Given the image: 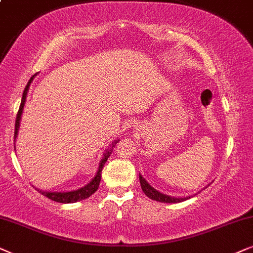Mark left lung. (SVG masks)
Segmentation results:
<instances>
[{"mask_svg": "<svg viewBox=\"0 0 253 253\" xmlns=\"http://www.w3.org/2000/svg\"><path fill=\"white\" fill-rule=\"evenodd\" d=\"M140 184H141V188H142L143 193L147 195L148 198L150 199L156 200L158 203H167V204H174V203H181V201H185L187 199H190V197H184V198H176V197H171V195L161 193L158 192L156 188H154L153 186H150V184L144 179L142 177V174H140Z\"/></svg>", "mask_w": 253, "mask_h": 253, "instance_id": "obj_1", "label": "left lung"}]
</instances>
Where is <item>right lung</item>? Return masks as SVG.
Returning a JSON list of instances; mask_svg holds the SVG:
<instances>
[{"mask_svg":"<svg viewBox=\"0 0 253 253\" xmlns=\"http://www.w3.org/2000/svg\"><path fill=\"white\" fill-rule=\"evenodd\" d=\"M37 74H35L30 81L26 84L25 89H24V92H23V97H22V102H21V106H19V110H18V113H17V118H16V125H15V139L18 135V129H19V124H21V118H22V114H23V110H24V105H25V100H26V96H28V91H29V87H30V84L35 79V76ZM119 140H116L114 142H112V147L110 148V149H107L105 153H104V157L100 160V163H99V167H98V170H97V173L96 176L92 178L91 181L90 183H87L85 186L79 188V190H74V191H67V192H47V191H42L39 190V188H37L40 193L42 195H45V197L48 198V199L53 200V201H56V203H60V204H73V203H77V201H81V200H84L86 199V198H89L90 195L95 193V192L98 190V186H99V183H100V177H102V170L104 168V164L106 163L107 158L110 157L111 153H112L113 150V147H116V143L118 142Z\"/></svg>","mask_w":253,"mask_h":253,"instance_id":"right-lung-1","label":"right lung"}]
</instances>
